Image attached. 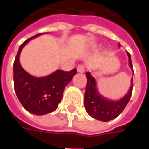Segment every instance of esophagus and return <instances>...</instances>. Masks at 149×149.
Instances as JSON below:
<instances>
[{
	"label": "esophagus",
	"mask_w": 149,
	"mask_h": 149,
	"mask_svg": "<svg viewBox=\"0 0 149 149\" xmlns=\"http://www.w3.org/2000/svg\"><path fill=\"white\" fill-rule=\"evenodd\" d=\"M77 72H85V66L84 65H79L78 67H77Z\"/></svg>",
	"instance_id": "esophagus-1"
}]
</instances>
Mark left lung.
<instances>
[{"label":"left lung","mask_w":149,"mask_h":149,"mask_svg":"<svg viewBox=\"0 0 149 149\" xmlns=\"http://www.w3.org/2000/svg\"><path fill=\"white\" fill-rule=\"evenodd\" d=\"M120 46V44H119V47ZM127 54L129 57V64L133 71L130 54L129 53H127ZM86 76L87 78V83L85 91L84 105L88 115L94 119L104 122L116 119L117 116L120 115L130 99L133 91V78L131 79L130 90L128 91L126 95L120 100H111L100 95L97 89L95 79L89 72L86 73Z\"/></svg>","instance_id":"left-lung-1"}]
</instances>
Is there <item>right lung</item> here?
I'll use <instances>...</instances> for the list:
<instances>
[{"mask_svg":"<svg viewBox=\"0 0 149 149\" xmlns=\"http://www.w3.org/2000/svg\"><path fill=\"white\" fill-rule=\"evenodd\" d=\"M40 34L29 38L19 46L13 65L14 86L16 95L24 108L36 116L46 115L57 110L65 86L77 73L75 68L70 72L57 70L49 76L36 77L24 69L19 63L21 50L31 39Z\"/></svg>","mask_w":149,"mask_h":149,"instance_id":"1","label":"right lung"}]
</instances>
